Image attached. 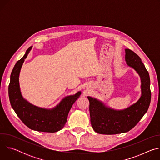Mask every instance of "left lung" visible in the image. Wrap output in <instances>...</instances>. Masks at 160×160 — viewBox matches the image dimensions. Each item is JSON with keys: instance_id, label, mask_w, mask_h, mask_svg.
I'll return each mask as SVG.
<instances>
[{"instance_id": "8db88e82", "label": "left lung", "mask_w": 160, "mask_h": 160, "mask_svg": "<svg viewBox=\"0 0 160 160\" xmlns=\"http://www.w3.org/2000/svg\"><path fill=\"white\" fill-rule=\"evenodd\" d=\"M127 64L135 69L141 79L142 95L139 101L121 111L106 107L98 100L88 96L90 123L94 131L101 134H117L133 128L147 112L151 98L149 73L140 57L129 49H125Z\"/></svg>"}]
</instances>
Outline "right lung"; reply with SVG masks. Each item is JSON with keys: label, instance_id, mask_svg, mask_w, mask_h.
<instances>
[{"label": "right lung", "instance_id": "right-lung-1", "mask_svg": "<svg viewBox=\"0 0 160 160\" xmlns=\"http://www.w3.org/2000/svg\"><path fill=\"white\" fill-rule=\"evenodd\" d=\"M32 48H29L23 57L17 61L11 72L8 88L10 103L18 117L30 129L43 132H56L64 127L68 113L81 92L64 98L52 109L35 106L24 99L20 92L19 75L22 64Z\"/></svg>", "mask_w": 160, "mask_h": 160}]
</instances>
